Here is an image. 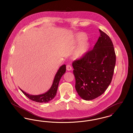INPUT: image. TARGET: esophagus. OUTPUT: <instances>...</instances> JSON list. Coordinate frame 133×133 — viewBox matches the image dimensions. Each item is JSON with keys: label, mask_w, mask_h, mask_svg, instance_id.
<instances>
[{"label": "esophagus", "mask_w": 133, "mask_h": 133, "mask_svg": "<svg viewBox=\"0 0 133 133\" xmlns=\"http://www.w3.org/2000/svg\"><path fill=\"white\" fill-rule=\"evenodd\" d=\"M66 69L68 71H70L72 70V67L70 65H67L66 66Z\"/></svg>", "instance_id": "34e87169"}]
</instances>
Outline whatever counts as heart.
Returning <instances> with one entry per match:
<instances>
[{"mask_svg":"<svg viewBox=\"0 0 133 133\" xmlns=\"http://www.w3.org/2000/svg\"><path fill=\"white\" fill-rule=\"evenodd\" d=\"M86 35L82 33L78 34L76 36V39L78 43L81 42L74 53V56L77 58H80L84 57L88 53L90 46L91 43L88 39H85Z\"/></svg>","mask_w":133,"mask_h":133,"instance_id":"obj_1","label":"heart"}]
</instances>
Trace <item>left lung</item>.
Listing matches in <instances>:
<instances>
[{"label":"left lung","instance_id":"8db88e82","mask_svg":"<svg viewBox=\"0 0 133 133\" xmlns=\"http://www.w3.org/2000/svg\"><path fill=\"white\" fill-rule=\"evenodd\" d=\"M100 36L93 50L72 63L75 89L85 101L95 99L104 93L111 83L116 56L109 36L99 30Z\"/></svg>","mask_w":133,"mask_h":133}]
</instances>
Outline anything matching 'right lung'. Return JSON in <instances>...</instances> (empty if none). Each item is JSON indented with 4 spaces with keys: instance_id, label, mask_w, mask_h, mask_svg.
Returning <instances> with one entry per match:
<instances>
[{
    "instance_id": "right-lung-1",
    "label": "right lung",
    "mask_w": 133,
    "mask_h": 133,
    "mask_svg": "<svg viewBox=\"0 0 133 133\" xmlns=\"http://www.w3.org/2000/svg\"><path fill=\"white\" fill-rule=\"evenodd\" d=\"M66 70V65L64 64L60 67L55 75L52 86L47 92L44 94L39 95H32L24 92L20 88L19 89L25 96L32 101L39 103H47L50 102L54 98L56 95L59 81L62 76L65 73Z\"/></svg>"
}]
</instances>
